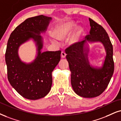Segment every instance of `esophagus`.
Here are the masks:
<instances>
[{
    "label": "esophagus",
    "mask_w": 121,
    "mask_h": 121,
    "mask_svg": "<svg viewBox=\"0 0 121 121\" xmlns=\"http://www.w3.org/2000/svg\"><path fill=\"white\" fill-rule=\"evenodd\" d=\"M66 55V53L65 52H64V51L61 52V58H65Z\"/></svg>",
    "instance_id": "obj_1"
}]
</instances>
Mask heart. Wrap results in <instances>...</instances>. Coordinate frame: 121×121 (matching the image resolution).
<instances>
[{
	"label": "heart",
	"instance_id": "b5f03b06",
	"mask_svg": "<svg viewBox=\"0 0 121 121\" xmlns=\"http://www.w3.org/2000/svg\"><path fill=\"white\" fill-rule=\"evenodd\" d=\"M75 26V24L71 22L62 24L56 29L55 36L59 39H65L69 36ZM82 33H83V30L82 28H79L70 39V42L71 43H74L78 42Z\"/></svg>",
	"mask_w": 121,
	"mask_h": 121
}]
</instances>
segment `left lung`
I'll return each instance as SVG.
<instances>
[{"mask_svg": "<svg viewBox=\"0 0 121 121\" xmlns=\"http://www.w3.org/2000/svg\"><path fill=\"white\" fill-rule=\"evenodd\" d=\"M91 26L89 35L85 40L76 42L66 48L67 60L71 71V83L73 90L78 95L94 98L100 95L109 83L114 72L113 46L103 27L89 18ZM100 42L106 51L105 62L101 68L90 65L87 59L88 49L85 43Z\"/></svg>", "mask_w": 121, "mask_h": 121, "instance_id": "obj_1", "label": "left lung"}]
</instances>
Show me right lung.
I'll return each instance as SVG.
<instances>
[{
  "label": "right lung",
  "mask_w": 121,
  "mask_h": 121,
  "mask_svg": "<svg viewBox=\"0 0 121 121\" xmlns=\"http://www.w3.org/2000/svg\"><path fill=\"white\" fill-rule=\"evenodd\" d=\"M51 17L40 15L26 19L12 32L7 43L5 62L10 85L25 98L36 100L49 93L52 83V72L59 63L61 51L42 52L41 33L46 30ZM33 39L38 47V56L30 64L22 62L18 56L20 45Z\"/></svg>",
  "instance_id": "right-lung-1"
}]
</instances>
